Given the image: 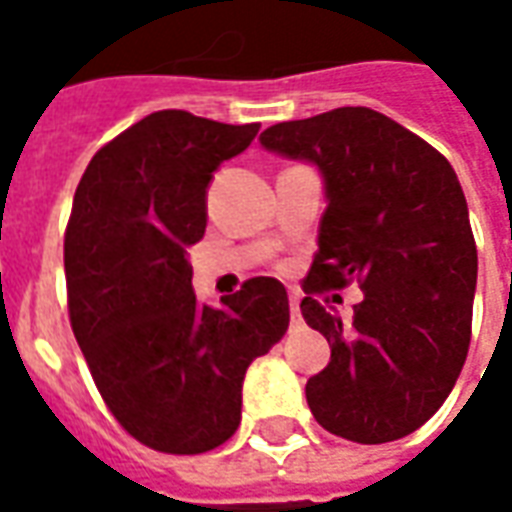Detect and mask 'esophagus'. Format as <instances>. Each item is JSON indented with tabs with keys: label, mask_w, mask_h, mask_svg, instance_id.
<instances>
[{
	"label": "esophagus",
	"mask_w": 512,
	"mask_h": 512,
	"mask_svg": "<svg viewBox=\"0 0 512 512\" xmlns=\"http://www.w3.org/2000/svg\"><path fill=\"white\" fill-rule=\"evenodd\" d=\"M288 301H290V318L299 323L301 321V307H299L301 296H299V293H290Z\"/></svg>",
	"instance_id": "1"
}]
</instances>
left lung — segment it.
<instances>
[{"mask_svg":"<svg viewBox=\"0 0 512 512\" xmlns=\"http://www.w3.org/2000/svg\"><path fill=\"white\" fill-rule=\"evenodd\" d=\"M260 145L312 161L326 183L301 285V315L332 348L307 381L312 417L359 444L403 439L447 400L472 340L477 246L458 175L436 147L367 106L277 123ZM351 281L366 299L343 322L314 296Z\"/></svg>","mask_w":512,"mask_h":512,"instance_id":"8db88e82","label":"left lung"}]
</instances>
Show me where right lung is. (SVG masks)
Returning a JSON list of instances; mask_svg holds the SVG:
<instances>
[{"label":"right lung","instance_id":"obj_1","mask_svg":"<svg viewBox=\"0 0 512 512\" xmlns=\"http://www.w3.org/2000/svg\"><path fill=\"white\" fill-rule=\"evenodd\" d=\"M257 131L153 112L101 147L76 186L65 230L73 334L109 411L150 450L200 455L230 439L246 367L288 332L279 279H246L219 307L191 290L208 183Z\"/></svg>","mask_w":512,"mask_h":512}]
</instances>
